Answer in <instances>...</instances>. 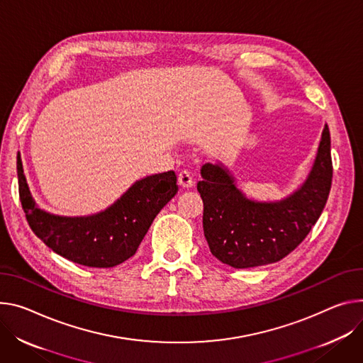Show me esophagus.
I'll list each match as a JSON object with an SVG mask.
<instances>
[{
	"label": "esophagus",
	"mask_w": 363,
	"mask_h": 363,
	"mask_svg": "<svg viewBox=\"0 0 363 363\" xmlns=\"http://www.w3.org/2000/svg\"><path fill=\"white\" fill-rule=\"evenodd\" d=\"M178 182L182 188H191L194 185V178L188 171H182L178 175Z\"/></svg>",
	"instance_id": "obj_1"
}]
</instances>
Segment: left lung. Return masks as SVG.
<instances>
[{
    "instance_id": "obj_1",
    "label": "left lung",
    "mask_w": 363,
    "mask_h": 363,
    "mask_svg": "<svg viewBox=\"0 0 363 363\" xmlns=\"http://www.w3.org/2000/svg\"><path fill=\"white\" fill-rule=\"evenodd\" d=\"M332 177L327 124L308 177L282 200L249 199L225 164H203L196 189L204 203V236L213 256L238 269L281 260L306 239L321 216Z\"/></svg>"
}]
</instances>
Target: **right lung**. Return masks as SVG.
<instances>
[{
    "instance_id": "obj_1",
    "label": "right lung",
    "mask_w": 363,
    "mask_h": 363,
    "mask_svg": "<svg viewBox=\"0 0 363 363\" xmlns=\"http://www.w3.org/2000/svg\"><path fill=\"white\" fill-rule=\"evenodd\" d=\"M20 201L28 225L55 253L89 268H113L133 256L159 211L178 192L174 171L142 178L106 210L57 216L42 210L28 189L17 155Z\"/></svg>"
}]
</instances>
